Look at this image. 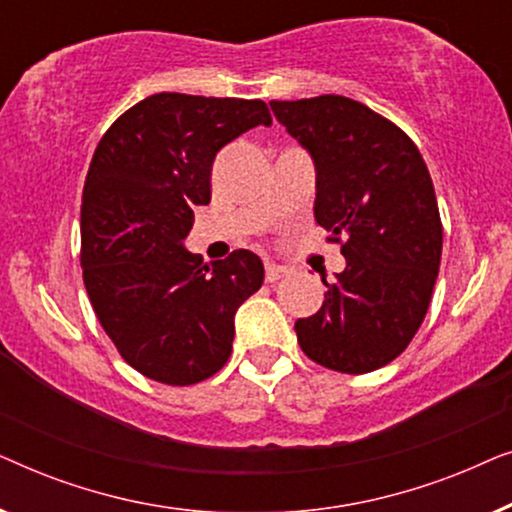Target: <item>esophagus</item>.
Here are the masks:
<instances>
[{
    "instance_id": "1",
    "label": "esophagus",
    "mask_w": 512,
    "mask_h": 512,
    "mask_svg": "<svg viewBox=\"0 0 512 512\" xmlns=\"http://www.w3.org/2000/svg\"><path fill=\"white\" fill-rule=\"evenodd\" d=\"M286 272H289V270H286V265L268 261V263H265V282H277V279L284 277Z\"/></svg>"
}]
</instances>
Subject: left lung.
<instances>
[{"label":"left lung","instance_id":"1","mask_svg":"<svg viewBox=\"0 0 512 512\" xmlns=\"http://www.w3.org/2000/svg\"><path fill=\"white\" fill-rule=\"evenodd\" d=\"M317 172L314 219L342 244L345 270L296 321L300 349L338 373L394 361L429 310L443 226L422 153L401 128L342 95L270 102Z\"/></svg>","mask_w":512,"mask_h":512}]
</instances>
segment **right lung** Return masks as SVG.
I'll list each match as a JSON object with an SVG mask.
<instances>
[{
  "mask_svg": "<svg viewBox=\"0 0 512 512\" xmlns=\"http://www.w3.org/2000/svg\"><path fill=\"white\" fill-rule=\"evenodd\" d=\"M256 125H272L261 100L158 93L97 144L81 202L83 284L118 352L151 380L186 387L219 373L237 307L261 289L251 251L202 265L184 244L216 153Z\"/></svg>",
  "mask_w": 512,
  "mask_h": 512,
  "instance_id": "1",
  "label": "right lung"
}]
</instances>
